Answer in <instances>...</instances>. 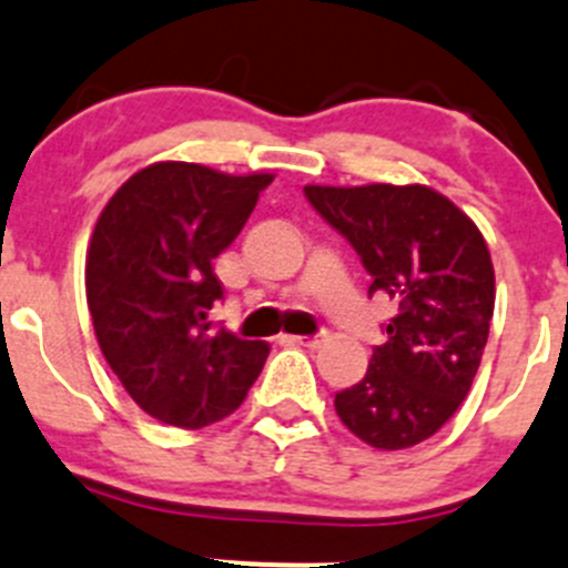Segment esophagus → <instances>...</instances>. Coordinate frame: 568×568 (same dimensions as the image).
<instances>
[{"mask_svg":"<svg viewBox=\"0 0 568 568\" xmlns=\"http://www.w3.org/2000/svg\"><path fill=\"white\" fill-rule=\"evenodd\" d=\"M328 339V334H325V331H320V334H314V336H292V342H295V345H301V347H320L323 345V342Z\"/></svg>","mask_w":568,"mask_h":568,"instance_id":"34e87169","label":"esophagus"}]
</instances>
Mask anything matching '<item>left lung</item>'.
<instances>
[{"label": "left lung", "mask_w": 568, "mask_h": 568, "mask_svg": "<svg viewBox=\"0 0 568 568\" xmlns=\"http://www.w3.org/2000/svg\"><path fill=\"white\" fill-rule=\"evenodd\" d=\"M369 273V295L397 301L367 375L336 392L351 434L378 450L434 436L469 395L494 314L486 240L450 199L423 184L303 187Z\"/></svg>", "instance_id": "1"}]
</instances>
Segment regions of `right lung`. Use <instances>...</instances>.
Listing matches in <instances>:
<instances>
[{"label": "right lung", "mask_w": 568, "mask_h": 568, "mask_svg": "<svg viewBox=\"0 0 568 568\" xmlns=\"http://www.w3.org/2000/svg\"><path fill=\"white\" fill-rule=\"evenodd\" d=\"M271 173L156 162L121 184L85 262L95 339L123 389L160 423L199 430L237 412L271 347L215 328L212 260L243 232Z\"/></svg>", "instance_id": "1"}]
</instances>
